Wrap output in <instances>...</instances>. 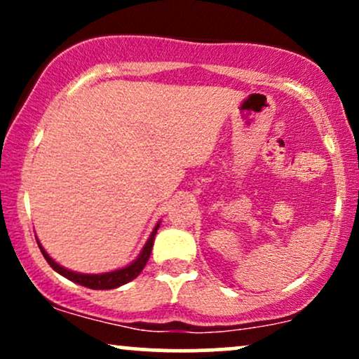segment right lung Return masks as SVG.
<instances>
[{
  "label": "right lung",
  "instance_id": "add662e5",
  "mask_svg": "<svg viewBox=\"0 0 359 359\" xmlns=\"http://www.w3.org/2000/svg\"><path fill=\"white\" fill-rule=\"evenodd\" d=\"M158 228H160V221L156 222L154 231H151L150 238L147 240L145 246H143V250L140 251L137 259H133L130 265L123 266V269L113 270V271H106V273H77V271L64 269V266H60L59 263L53 262V259L48 257V253L43 250V246L40 245L39 240H36V243H39V248H40V251H42L43 258L47 259L48 265H50L52 269L57 271V273H60L62 277L69 278L71 282L79 283V285H82V287L93 288V290H109V288H118V287L125 285V283H128V282H131V280L138 277L140 271L145 269L148 258H150L151 248H154L155 234H156V229H158Z\"/></svg>",
  "mask_w": 359,
  "mask_h": 359
}]
</instances>
